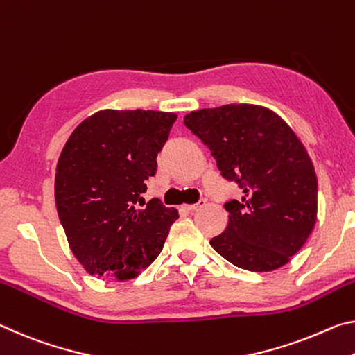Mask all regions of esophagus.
<instances>
[{
  "mask_svg": "<svg viewBox=\"0 0 355 355\" xmlns=\"http://www.w3.org/2000/svg\"><path fill=\"white\" fill-rule=\"evenodd\" d=\"M205 205H206V200H200L198 202H196V205H184L182 207L185 209V211L193 212V211H196V209H200V207H202Z\"/></svg>",
  "mask_w": 355,
  "mask_h": 355,
  "instance_id": "esophagus-1",
  "label": "esophagus"
}]
</instances>
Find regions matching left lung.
Returning a JSON list of instances; mask_svg holds the SVG:
<instances>
[{
  "instance_id": "obj_1",
  "label": "left lung",
  "mask_w": 355,
  "mask_h": 355,
  "mask_svg": "<svg viewBox=\"0 0 355 355\" xmlns=\"http://www.w3.org/2000/svg\"><path fill=\"white\" fill-rule=\"evenodd\" d=\"M184 124L211 150L242 198L225 202L226 230L211 239L241 269L270 272L302 248L316 223L318 181L310 155L280 116L248 103L202 108Z\"/></svg>"
}]
</instances>
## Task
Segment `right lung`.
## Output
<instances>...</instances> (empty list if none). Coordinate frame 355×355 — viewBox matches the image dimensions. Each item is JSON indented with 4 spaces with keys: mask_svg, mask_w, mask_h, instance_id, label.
I'll list each match as a JSON object with an SVG mask.
<instances>
[{
    "mask_svg": "<svg viewBox=\"0 0 355 355\" xmlns=\"http://www.w3.org/2000/svg\"><path fill=\"white\" fill-rule=\"evenodd\" d=\"M178 116L102 110L69 137L55 176L58 216L88 274L130 280L164 248L178 209L144 202L146 181Z\"/></svg>",
    "mask_w": 355,
    "mask_h": 355,
    "instance_id": "1",
    "label": "right lung"
}]
</instances>
